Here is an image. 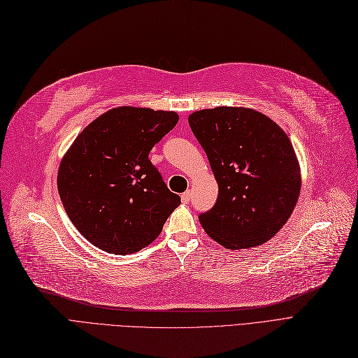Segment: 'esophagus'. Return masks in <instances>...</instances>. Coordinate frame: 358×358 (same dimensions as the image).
Segmentation results:
<instances>
[{
    "label": "esophagus",
    "instance_id": "esophagus-1",
    "mask_svg": "<svg viewBox=\"0 0 358 358\" xmlns=\"http://www.w3.org/2000/svg\"><path fill=\"white\" fill-rule=\"evenodd\" d=\"M190 198H192V193H190V190L184 192V193L181 194V201H182L184 203H189V202H190Z\"/></svg>",
    "mask_w": 358,
    "mask_h": 358
}]
</instances>
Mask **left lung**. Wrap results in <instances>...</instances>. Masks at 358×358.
<instances>
[{"label": "left lung", "mask_w": 358, "mask_h": 358, "mask_svg": "<svg viewBox=\"0 0 358 358\" xmlns=\"http://www.w3.org/2000/svg\"><path fill=\"white\" fill-rule=\"evenodd\" d=\"M189 124L218 184L217 202L199 215L205 232L229 250L262 245L292 215L302 178L285 132L242 107L194 111Z\"/></svg>", "instance_id": "1"}]
</instances>
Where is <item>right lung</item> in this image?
Instances as JSON below:
<instances>
[{"label": "right lung", "mask_w": 358, "mask_h": 358, "mask_svg": "<svg viewBox=\"0 0 358 358\" xmlns=\"http://www.w3.org/2000/svg\"><path fill=\"white\" fill-rule=\"evenodd\" d=\"M178 114L119 107L78 134L57 171L65 213L90 244L131 255L159 236L180 205L148 159Z\"/></svg>", "instance_id": "right-lung-1"}]
</instances>
